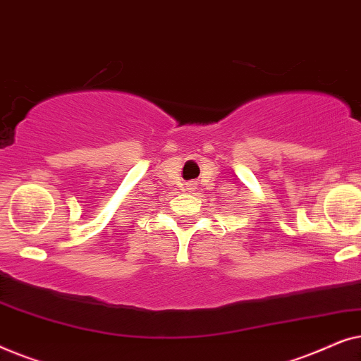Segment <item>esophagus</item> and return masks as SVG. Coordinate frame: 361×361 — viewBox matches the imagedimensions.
Listing matches in <instances>:
<instances>
[{"mask_svg": "<svg viewBox=\"0 0 361 361\" xmlns=\"http://www.w3.org/2000/svg\"><path fill=\"white\" fill-rule=\"evenodd\" d=\"M189 187H192V185H189Z\"/></svg>", "mask_w": 361, "mask_h": 361, "instance_id": "obj_1", "label": "esophagus"}]
</instances>
